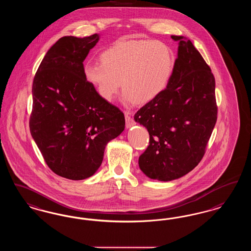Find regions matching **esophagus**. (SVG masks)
Returning a JSON list of instances; mask_svg holds the SVG:
<instances>
[{
    "label": "esophagus",
    "instance_id": "1",
    "mask_svg": "<svg viewBox=\"0 0 251 251\" xmlns=\"http://www.w3.org/2000/svg\"><path fill=\"white\" fill-rule=\"evenodd\" d=\"M124 115H125V121H126V127H127V128H130L131 126L134 125V121L131 119L130 114L129 112L125 111V112H124Z\"/></svg>",
    "mask_w": 251,
    "mask_h": 251
}]
</instances>
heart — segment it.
<instances>
[{"label": "heart", "instance_id": "obj_1", "mask_svg": "<svg viewBox=\"0 0 251 251\" xmlns=\"http://www.w3.org/2000/svg\"><path fill=\"white\" fill-rule=\"evenodd\" d=\"M100 61L86 62L83 73L106 101L114 100L121 86L124 100L150 102L166 89L175 67L170 47L151 39L118 41L102 51Z\"/></svg>", "mask_w": 251, "mask_h": 251}]
</instances>
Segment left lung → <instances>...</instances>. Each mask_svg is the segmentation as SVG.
<instances>
[{"mask_svg": "<svg viewBox=\"0 0 251 251\" xmlns=\"http://www.w3.org/2000/svg\"><path fill=\"white\" fill-rule=\"evenodd\" d=\"M178 41L170 82L159 97L134 115L150 133L139 167L151 179L171 181L194 169L202 159L218 118L215 77L191 41Z\"/></svg>", "mask_w": 251, "mask_h": 251, "instance_id": "obj_1", "label": "left lung"}]
</instances>
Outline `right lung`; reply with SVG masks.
Listing matches in <instances>:
<instances>
[{"mask_svg": "<svg viewBox=\"0 0 251 251\" xmlns=\"http://www.w3.org/2000/svg\"><path fill=\"white\" fill-rule=\"evenodd\" d=\"M99 34L63 36L41 61L32 83L30 130L56 175L81 180L94 175L105 146L125 128L124 114L86 80L83 61Z\"/></svg>", "mask_w": 251, "mask_h": 251, "instance_id": "right-lung-1", "label": "right lung"}]
</instances>
